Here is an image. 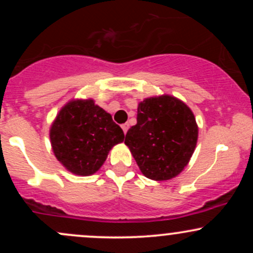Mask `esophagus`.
Wrapping results in <instances>:
<instances>
[{
	"instance_id": "esophagus-1",
	"label": "esophagus",
	"mask_w": 253,
	"mask_h": 253,
	"mask_svg": "<svg viewBox=\"0 0 253 253\" xmlns=\"http://www.w3.org/2000/svg\"><path fill=\"white\" fill-rule=\"evenodd\" d=\"M121 128H123L124 133H125V134H126L127 129H128V124H123V125H121Z\"/></svg>"
}]
</instances>
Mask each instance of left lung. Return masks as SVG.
Here are the masks:
<instances>
[{
  "mask_svg": "<svg viewBox=\"0 0 253 253\" xmlns=\"http://www.w3.org/2000/svg\"><path fill=\"white\" fill-rule=\"evenodd\" d=\"M197 125L189 107L163 95L139 103L136 125L125 138L145 177L167 181L189 163L197 143Z\"/></svg>",
  "mask_w": 253,
  "mask_h": 253,
  "instance_id": "obj_1",
  "label": "left lung"
}]
</instances>
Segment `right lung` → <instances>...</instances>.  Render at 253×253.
<instances>
[{
  "instance_id": "add662e5",
  "label": "right lung",
  "mask_w": 253,
  "mask_h": 253,
  "mask_svg": "<svg viewBox=\"0 0 253 253\" xmlns=\"http://www.w3.org/2000/svg\"><path fill=\"white\" fill-rule=\"evenodd\" d=\"M54 156L75 175H92L109 150L124 141V130L92 100L71 101L63 107L50 129Z\"/></svg>"
}]
</instances>
